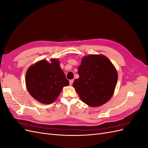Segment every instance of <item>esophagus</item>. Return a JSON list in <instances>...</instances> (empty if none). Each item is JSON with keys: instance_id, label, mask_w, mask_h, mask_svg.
I'll return each instance as SVG.
<instances>
[{"instance_id": "esophagus-1", "label": "esophagus", "mask_w": 148, "mask_h": 148, "mask_svg": "<svg viewBox=\"0 0 148 148\" xmlns=\"http://www.w3.org/2000/svg\"><path fill=\"white\" fill-rule=\"evenodd\" d=\"M73 82H74V79H70V81H69L70 84V85H72V84H73Z\"/></svg>"}]
</instances>
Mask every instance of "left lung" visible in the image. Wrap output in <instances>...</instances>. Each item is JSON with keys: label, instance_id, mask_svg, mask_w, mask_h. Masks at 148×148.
<instances>
[{"label": "left lung", "instance_id": "obj_1", "mask_svg": "<svg viewBox=\"0 0 148 148\" xmlns=\"http://www.w3.org/2000/svg\"><path fill=\"white\" fill-rule=\"evenodd\" d=\"M79 78L73 86L87 105L98 107L112 96L118 79L117 71L108 58L91 54L84 57L78 67Z\"/></svg>", "mask_w": 148, "mask_h": 148}]
</instances>
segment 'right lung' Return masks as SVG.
I'll return each mask as SVG.
<instances>
[{"instance_id":"1","label":"right lung","mask_w":148,"mask_h":148,"mask_svg":"<svg viewBox=\"0 0 148 148\" xmlns=\"http://www.w3.org/2000/svg\"><path fill=\"white\" fill-rule=\"evenodd\" d=\"M51 63L46 60L29 66L26 73V85L29 93L42 104H51L59 96L64 86H69V80L57 59Z\"/></svg>"}]
</instances>
